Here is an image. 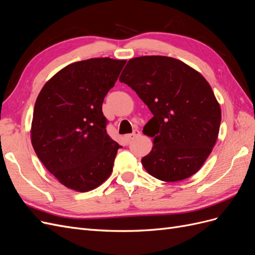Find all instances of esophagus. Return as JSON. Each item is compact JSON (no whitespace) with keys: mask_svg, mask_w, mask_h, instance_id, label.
Returning a JSON list of instances; mask_svg holds the SVG:
<instances>
[{"mask_svg":"<svg viewBox=\"0 0 255 255\" xmlns=\"http://www.w3.org/2000/svg\"><path fill=\"white\" fill-rule=\"evenodd\" d=\"M138 136H140L139 129H135L132 134H128V135H127V136H126V138H127L128 140H132V139H135V138H137Z\"/></svg>","mask_w":255,"mask_h":255,"instance_id":"34e87169","label":"esophagus"}]
</instances>
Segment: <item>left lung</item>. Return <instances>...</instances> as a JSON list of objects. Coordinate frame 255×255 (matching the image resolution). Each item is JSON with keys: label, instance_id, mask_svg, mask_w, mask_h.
<instances>
[{"label": "left lung", "instance_id": "left-lung-1", "mask_svg": "<svg viewBox=\"0 0 255 255\" xmlns=\"http://www.w3.org/2000/svg\"><path fill=\"white\" fill-rule=\"evenodd\" d=\"M119 81L149 107L153 118L143 134L154 137L141 163L149 174L165 182L187 179L200 170L217 140L221 110L201 73L168 56L129 59Z\"/></svg>", "mask_w": 255, "mask_h": 255}]
</instances>
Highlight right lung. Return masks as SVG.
Here are the masks:
<instances>
[{"instance_id": "obj_1", "label": "right lung", "mask_w": 255, "mask_h": 255, "mask_svg": "<svg viewBox=\"0 0 255 255\" xmlns=\"http://www.w3.org/2000/svg\"><path fill=\"white\" fill-rule=\"evenodd\" d=\"M127 60L76 61L44 84L36 100L30 139L60 184L86 192L109 179L121 145L106 133L104 98Z\"/></svg>"}]
</instances>
